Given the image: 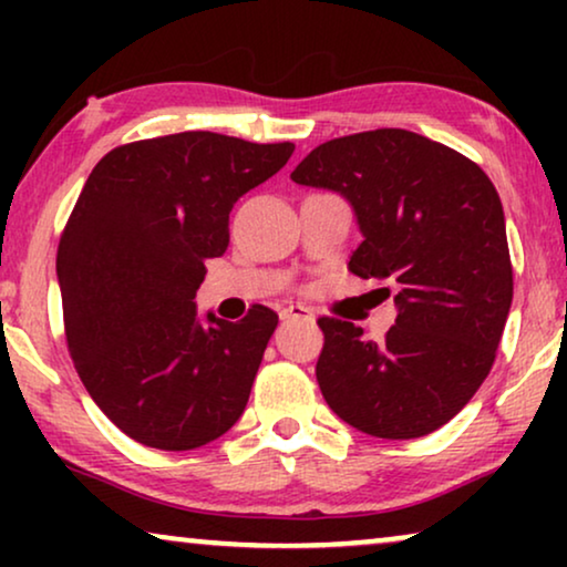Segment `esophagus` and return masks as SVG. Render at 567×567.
Here are the masks:
<instances>
[{"mask_svg":"<svg viewBox=\"0 0 567 567\" xmlns=\"http://www.w3.org/2000/svg\"><path fill=\"white\" fill-rule=\"evenodd\" d=\"M281 320H312V309L301 305H289L281 309Z\"/></svg>","mask_w":567,"mask_h":567,"instance_id":"obj_1","label":"esophagus"}]
</instances>
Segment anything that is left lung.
Returning <instances> with one entry per match:
<instances>
[{"label":"left lung","instance_id":"obj_1","mask_svg":"<svg viewBox=\"0 0 567 567\" xmlns=\"http://www.w3.org/2000/svg\"><path fill=\"white\" fill-rule=\"evenodd\" d=\"M291 181L351 204L363 243L348 268L390 284L398 305L379 343L353 322L317 320L324 402L377 439L441 429L491 374L514 299L506 219L491 177L413 131L377 128L320 144Z\"/></svg>","mask_w":567,"mask_h":567}]
</instances>
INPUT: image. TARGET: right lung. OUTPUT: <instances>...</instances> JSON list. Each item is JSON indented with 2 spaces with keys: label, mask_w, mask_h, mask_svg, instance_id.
<instances>
[{
  "label": "right lung",
  "mask_w": 567,
  "mask_h": 567,
  "mask_svg": "<svg viewBox=\"0 0 567 567\" xmlns=\"http://www.w3.org/2000/svg\"><path fill=\"white\" fill-rule=\"evenodd\" d=\"M291 142L183 131L115 146L92 169L59 243L66 346L90 398L138 444L188 452L245 413L278 315L198 320L204 260L229 212L274 177Z\"/></svg>",
  "instance_id": "1"
}]
</instances>
